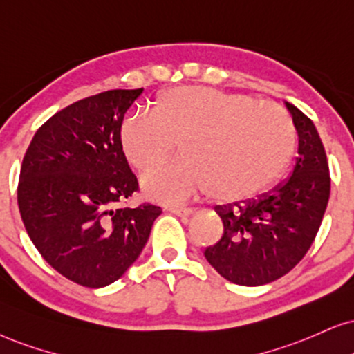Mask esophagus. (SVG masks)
Listing matches in <instances>:
<instances>
[{
    "label": "esophagus",
    "mask_w": 354,
    "mask_h": 354,
    "mask_svg": "<svg viewBox=\"0 0 354 354\" xmlns=\"http://www.w3.org/2000/svg\"><path fill=\"white\" fill-rule=\"evenodd\" d=\"M168 210L178 217H189L192 214L189 207H180V205H171V207H168Z\"/></svg>",
    "instance_id": "1"
}]
</instances>
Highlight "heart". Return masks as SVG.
<instances>
[{
	"label": "heart",
	"mask_w": 354,
	"mask_h": 354,
	"mask_svg": "<svg viewBox=\"0 0 354 354\" xmlns=\"http://www.w3.org/2000/svg\"><path fill=\"white\" fill-rule=\"evenodd\" d=\"M178 142L181 160L144 178L149 196L183 203L209 192L217 203L259 194L283 174L296 129L283 107L207 86L160 95L153 114L133 111L120 124V145L137 171L160 167Z\"/></svg>",
	"instance_id": "b5f03b06"
}]
</instances>
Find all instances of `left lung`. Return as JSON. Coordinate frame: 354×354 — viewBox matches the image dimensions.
Listing matches in <instances>:
<instances>
[{
    "label": "left lung",
    "mask_w": 354,
    "mask_h": 354,
    "mask_svg": "<svg viewBox=\"0 0 354 354\" xmlns=\"http://www.w3.org/2000/svg\"><path fill=\"white\" fill-rule=\"evenodd\" d=\"M286 106L299 136L290 176L245 205L216 207L223 234L204 257L234 284L261 286L288 274L314 243L328 204L330 171L319 132L301 109Z\"/></svg>",
    "instance_id": "left-lung-1"
}]
</instances>
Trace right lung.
<instances>
[{"label": "right lung", "instance_id": "obj_1", "mask_svg": "<svg viewBox=\"0 0 354 354\" xmlns=\"http://www.w3.org/2000/svg\"><path fill=\"white\" fill-rule=\"evenodd\" d=\"M144 89H109L53 114L22 160L17 204L26 230L53 270L84 288L118 281L150 236L158 205L122 207L138 191L120 124Z\"/></svg>", "mask_w": 354, "mask_h": 354}]
</instances>
